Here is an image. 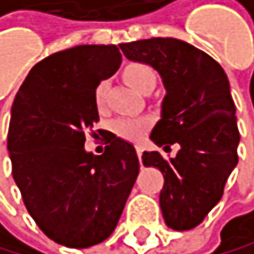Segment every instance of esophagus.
I'll return each instance as SVG.
<instances>
[{"instance_id": "1", "label": "esophagus", "mask_w": 254, "mask_h": 254, "mask_svg": "<svg viewBox=\"0 0 254 254\" xmlns=\"http://www.w3.org/2000/svg\"><path fill=\"white\" fill-rule=\"evenodd\" d=\"M136 152H137V157H139V160H140V157H142V152H144L142 145L137 144V145H136Z\"/></svg>"}]
</instances>
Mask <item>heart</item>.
Here are the masks:
<instances>
[{"mask_svg": "<svg viewBox=\"0 0 254 254\" xmlns=\"http://www.w3.org/2000/svg\"><path fill=\"white\" fill-rule=\"evenodd\" d=\"M125 80L128 81L134 89L144 92L149 88H155V71L150 65L142 64V62H132L129 65H126V68L123 71ZM109 83L101 81L94 89V101L97 107H102L105 102V94H107ZM149 126V120L147 118H118L112 125L115 134L123 137V139H137L140 134L147 129Z\"/></svg>", "mask_w": 254, "mask_h": 254, "instance_id": "obj_1", "label": "heart"}]
</instances>
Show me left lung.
<instances>
[{
    "label": "left lung",
    "instance_id": "8db88e82",
    "mask_svg": "<svg viewBox=\"0 0 254 254\" xmlns=\"http://www.w3.org/2000/svg\"><path fill=\"white\" fill-rule=\"evenodd\" d=\"M129 61L149 64L163 80L166 96L162 118L150 139L174 158L144 152V166L165 178L160 208L168 227H197L224 193L227 178L239 162L240 132L226 71L203 51L176 38H150L120 44Z\"/></svg>",
    "mask_w": 254,
    "mask_h": 254
}]
</instances>
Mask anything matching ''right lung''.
<instances>
[{
	"label": "right lung",
	"mask_w": 254,
	"mask_h": 254,
	"mask_svg": "<svg viewBox=\"0 0 254 254\" xmlns=\"http://www.w3.org/2000/svg\"><path fill=\"white\" fill-rule=\"evenodd\" d=\"M120 64L115 44L54 53L30 70L11 109L7 150L22 200L36 226L68 248L110 237L139 174L134 147L112 132L102 155L84 150L99 122L94 89Z\"/></svg>",
	"instance_id": "right-lung-1"
}]
</instances>
